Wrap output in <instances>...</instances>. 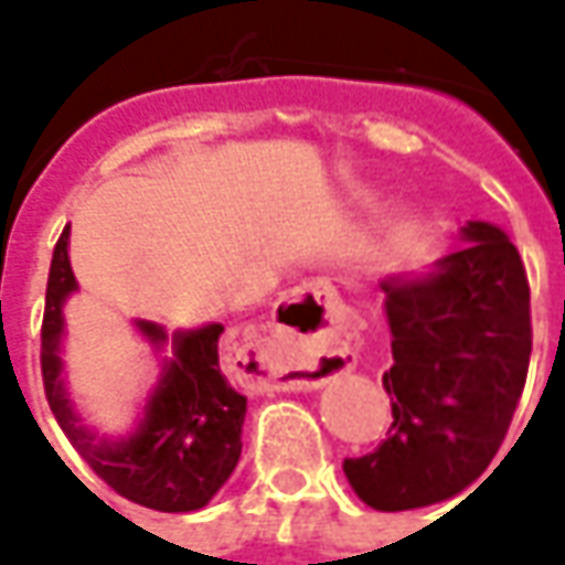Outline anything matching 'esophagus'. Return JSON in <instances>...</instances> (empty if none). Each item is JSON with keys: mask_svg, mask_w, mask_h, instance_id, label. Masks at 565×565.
<instances>
[{"mask_svg": "<svg viewBox=\"0 0 565 565\" xmlns=\"http://www.w3.org/2000/svg\"><path fill=\"white\" fill-rule=\"evenodd\" d=\"M330 296L327 284L311 281L296 287L287 296V302H323ZM354 356L335 344L327 330H296V327H278L271 339V354L263 360L266 375L259 379L269 391H318L330 379H339L351 372Z\"/></svg>", "mask_w": 565, "mask_h": 565, "instance_id": "34e87169", "label": "esophagus"}]
</instances>
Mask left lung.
<instances>
[{"label": "left lung", "mask_w": 565, "mask_h": 565, "mask_svg": "<svg viewBox=\"0 0 565 565\" xmlns=\"http://www.w3.org/2000/svg\"><path fill=\"white\" fill-rule=\"evenodd\" d=\"M462 238L426 275L381 281L393 424L372 454L342 462L379 511L424 509L478 481L523 393L533 351L523 259L493 223L469 221Z\"/></svg>", "instance_id": "1"}]
</instances>
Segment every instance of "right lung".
Returning <instances> with one entry per match:
<instances>
[{"label":"right lung","mask_w":565,"mask_h":565,"mask_svg":"<svg viewBox=\"0 0 565 565\" xmlns=\"http://www.w3.org/2000/svg\"><path fill=\"white\" fill-rule=\"evenodd\" d=\"M78 290L68 263V226L60 235L47 275L42 320L44 396L56 424L84 462L115 493L153 511L205 509L226 484L242 457V424L247 396L235 391L221 360V323L178 330L169 339L160 323L136 320L141 335L157 351L172 348L162 360L157 387L150 391L139 424L127 436H99L81 420L63 379V306Z\"/></svg>","instance_id":"obj_1"}]
</instances>
